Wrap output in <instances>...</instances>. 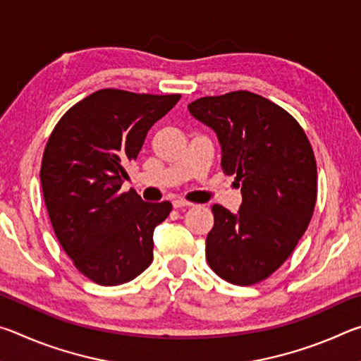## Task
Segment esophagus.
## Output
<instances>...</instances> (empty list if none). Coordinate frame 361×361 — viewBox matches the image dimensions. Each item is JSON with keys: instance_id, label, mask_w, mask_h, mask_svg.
Wrapping results in <instances>:
<instances>
[{"instance_id": "esophagus-1", "label": "esophagus", "mask_w": 361, "mask_h": 361, "mask_svg": "<svg viewBox=\"0 0 361 361\" xmlns=\"http://www.w3.org/2000/svg\"><path fill=\"white\" fill-rule=\"evenodd\" d=\"M194 204L192 202H188V200H183V199H176V200H173V207L175 209H183V207H192Z\"/></svg>"}]
</instances>
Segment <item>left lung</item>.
I'll return each instance as SVG.
<instances>
[{
  "label": "left lung",
  "mask_w": 361,
  "mask_h": 361,
  "mask_svg": "<svg viewBox=\"0 0 361 361\" xmlns=\"http://www.w3.org/2000/svg\"><path fill=\"white\" fill-rule=\"evenodd\" d=\"M189 113L215 130L221 167L235 175L237 213L212 207L215 224L205 256L226 282L248 286L288 259L317 200V164L307 135L290 113L248 90L202 97Z\"/></svg>",
  "instance_id": "1"
}]
</instances>
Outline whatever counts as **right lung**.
I'll list each match as a JSON object with an SVG mask.
<instances>
[{
  "label": "right lung",
  "instance_id": "right-lung-1",
  "mask_svg": "<svg viewBox=\"0 0 361 361\" xmlns=\"http://www.w3.org/2000/svg\"><path fill=\"white\" fill-rule=\"evenodd\" d=\"M180 99L97 90L71 106L47 140L39 178L49 218L73 264L95 283L130 282L152 262V232L172 204L145 202L121 186L146 133Z\"/></svg>",
  "mask_w": 361,
  "mask_h": 361
}]
</instances>
